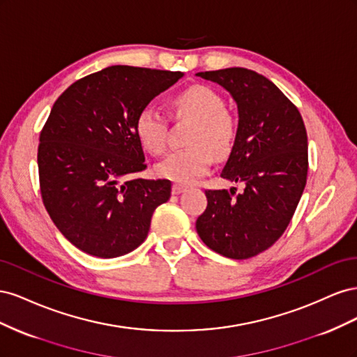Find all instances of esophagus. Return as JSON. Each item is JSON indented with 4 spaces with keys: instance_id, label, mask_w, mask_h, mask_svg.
<instances>
[{
    "instance_id": "34e87169",
    "label": "esophagus",
    "mask_w": 357,
    "mask_h": 357,
    "mask_svg": "<svg viewBox=\"0 0 357 357\" xmlns=\"http://www.w3.org/2000/svg\"><path fill=\"white\" fill-rule=\"evenodd\" d=\"M185 190H186V186H181V185H172V193H174V195H178V193L185 192Z\"/></svg>"
}]
</instances>
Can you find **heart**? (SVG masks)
Segmentation results:
<instances>
[{
    "instance_id": "obj_1",
    "label": "heart",
    "mask_w": 357,
    "mask_h": 357,
    "mask_svg": "<svg viewBox=\"0 0 357 357\" xmlns=\"http://www.w3.org/2000/svg\"><path fill=\"white\" fill-rule=\"evenodd\" d=\"M222 96L197 84L180 92L172 101V110L177 119L195 121L185 150L169 153L156 165V174L162 178L190 185L208 171L213 159L228 156L236 137L234 117L225 112ZM135 131L142 146L152 155H160L167 144V121L152 107L138 114Z\"/></svg>"
}]
</instances>
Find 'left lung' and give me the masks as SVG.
<instances>
[{"label":"left lung","instance_id":"1","mask_svg":"<svg viewBox=\"0 0 357 357\" xmlns=\"http://www.w3.org/2000/svg\"><path fill=\"white\" fill-rule=\"evenodd\" d=\"M197 75L220 84L236 104V137L220 177L245 185L236 197L232 189L205 190L208 204L197 219V232L215 253L253 257L283 235L304 192L305 125L287 96L252 70L235 67Z\"/></svg>","mask_w":357,"mask_h":357}]
</instances>
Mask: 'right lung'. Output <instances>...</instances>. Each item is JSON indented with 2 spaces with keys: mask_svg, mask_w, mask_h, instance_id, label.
<instances>
[{
  "mask_svg": "<svg viewBox=\"0 0 357 357\" xmlns=\"http://www.w3.org/2000/svg\"><path fill=\"white\" fill-rule=\"evenodd\" d=\"M183 75L113 66L73 83L53 104L40 134L41 197L56 228L82 252L112 259L147 238L171 181L128 178L146 168L135 122Z\"/></svg>",
  "mask_w": 357,
  "mask_h": 357,
  "instance_id": "1",
  "label": "right lung"
}]
</instances>
